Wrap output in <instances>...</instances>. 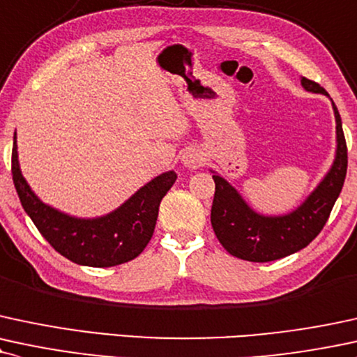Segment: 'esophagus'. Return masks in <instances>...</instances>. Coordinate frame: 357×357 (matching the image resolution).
I'll use <instances>...</instances> for the list:
<instances>
[{"label":"esophagus","instance_id":"1","mask_svg":"<svg viewBox=\"0 0 357 357\" xmlns=\"http://www.w3.org/2000/svg\"><path fill=\"white\" fill-rule=\"evenodd\" d=\"M181 162L188 169H197L199 166H203L204 162V154L199 149H186L181 154Z\"/></svg>","mask_w":357,"mask_h":357}]
</instances>
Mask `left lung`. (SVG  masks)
Instances as JSON below:
<instances>
[{"label": "left lung", "instance_id": "obj_1", "mask_svg": "<svg viewBox=\"0 0 357 357\" xmlns=\"http://www.w3.org/2000/svg\"><path fill=\"white\" fill-rule=\"evenodd\" d=\"M301 86L309 93H319L329 98L328 91L314 81L301 78ZM331 105L336 119L334 161L324 178L293 211L284 214L257 213L233 184L226 181L218 171L209 169L216 184L211 225L216 238L229 255L252 263H268L301 251L321 233L342 190L347 171V149L341 116L333 100Z\"/></svg>", "mask_w": 357, "mask_h": 357}]
</instances>
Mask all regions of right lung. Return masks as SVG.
Segmentation results:
<instances>
[{
	"label": "right lung",
	"instance_id": "1",
	"mask_svg": "<svg viewBox=\"0 0 357 357\" xmlns=\"http://www.w3.org/2000/svg\"><path fill=\"white\" fill-rule=\"evenodd\" d=\"M11 166L21 204L43 238L73 263L91 268L128 263L143 252L154 233L161 199L178 178L174 171H166L141 186L113 211L96 218H78L43 203L31 190L21 173L16 132Z\"/></svg>",
	"mask_w": 357,
	"mask_h": 357
}]
</instances>
